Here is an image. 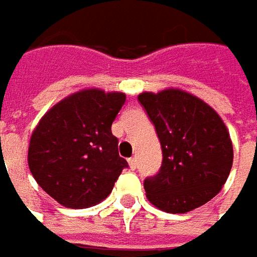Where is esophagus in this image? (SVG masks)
<instances>
[{
    "mask_svg": "<svg viewBox=\"0 0 257 257\" xmlns=\"http://www.w3.org/2000/svg\"><path fill=\"white\" fill-rule=\"evenodd\" d=\"M128 165H130L132 170H136V167H137V158H136V157L128 158Z\"/></svg>",
    "mask_w": 257,
    "mask_h": 257,
    "instance_id": "34e87169",
    "label": "esophagus"
}]
</instances>
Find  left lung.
Instances as JSON below:
<instances>
[{"mask_svg":"<svg viewBox=\"0 0 257 257\" xmlns=\"http://www.w3.org/2000/svg\"><path fill=\"white\" fill-rule=\"evenodd\" d=\"M139 100L156 125L163 150L160 173L144 181L147 199L168 213L189 212L211 201L233 163V146L221 116L177 87L143 92Z\"/></svg>","mask_w":257,"mask_h":257,"instance_id":"left-lung-1","label":"left lung"}]
</instances>
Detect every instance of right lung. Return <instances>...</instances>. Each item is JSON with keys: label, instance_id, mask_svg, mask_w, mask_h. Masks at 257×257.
<instances>
[{"label": "right lung", "instance_id": "right-lung-1", "mask_svg": "<svg viewBox=\"0 0 257 257\" xmlns=\"http://www.w3.org/2000/svg\"><path fill=\"white\" fill-rule=\"evenodd\" d=\"M124 101L121 92L82 89L49 108L32 132L29 170L62 206L82 209L101 202L127 167L111 133Z\"/></svg>", "mask_w": 257, "mask_h": 257}]
</instances>
